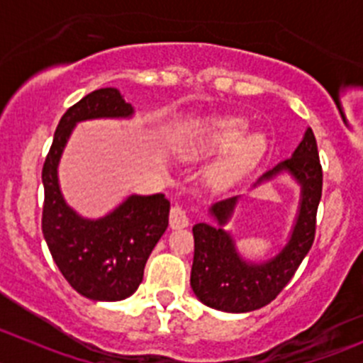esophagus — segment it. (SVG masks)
<instances>
[{
	"label": "esophagus",
	"mask_w": 363,
	"mask_h": 363,
	"mask_svg": "<svg viewBox=\"0 0 363 363\" xmlns=\"http://www.w3.org/2000/svg\"><path fill=\"white\" fill-rule=\"evenodd\" d=\"M188 225H189V218H188V214H186L184 208L179 207V205L172 207V211H170V226L174 230L186 228Z\"/></svg>",
	"instance_id": "34e87169"
}]
</instances>
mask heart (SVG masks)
I'll list each match as a JSON object with an SVG mask.
<instances>
[{
    "mask_svg": "<svg viewBox=\"0 0 363 363\" xmlns=\"http://www.w3.org/2000/svg\"><path fill=\"white\" fill-rule=\"evenodd\" d=\"M250 123L244 117H223L205 126L202 137L193 142L191 149L207 152L212 149L228 147L212 170L214 181L228 184L251 170L265 156L269 140L263 133H247Z\"/></svg>",
    "mask_w": 363,
    "mask_h": 363,
    "instance_id": "obj_1",
    "label": "heart"
}]
</instances>
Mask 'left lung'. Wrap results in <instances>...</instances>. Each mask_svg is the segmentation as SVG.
<instances>
[{
    "mask_svg": "<svg viewBox=\"0 0 363 363\" xmlns=\"http://www.w3.org/2000/svg\"><path fill=\"white\" fill-rule=\"evenodd\" d=\"M290 177L298 186V207L286 242L274 255L250 259L237 247L235 235L228 230L240 195L228 196L208 207V223L193 226L195 256L191 267L193 294L207 307L223 313H251L272 302L290 283L309 252L316 230V211L321 200V174L316 138L311 128L303 133L291 158L270 168L250 189L279 177Z\"/></svg>",
    "mask_w": 363,
    "mask_h": 363,
    "instance_id": "obj_1",
    "label": "left lung"
}]
</instances>
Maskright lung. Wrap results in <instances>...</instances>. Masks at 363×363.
<instances>
[{"mask_svg":"<svg viewBox=\"0 0 363 363\" xmlns=\"http://www.w3.org/2000/svg\"><path fill=\"white\" fill-rule=\"evenodd\" d=\"M133 116L119 89L93 91L61 117L42 170L43 239L69 286L96 302H117L137 291L147 258L168 226L170 202L163 193H133L101 218H86L61 191L60 163L79 123Z\"/></svg>","mask_w":363,"mask_h":363,"instance_id":"add662e5","label":"right lung"}]
</instances>
